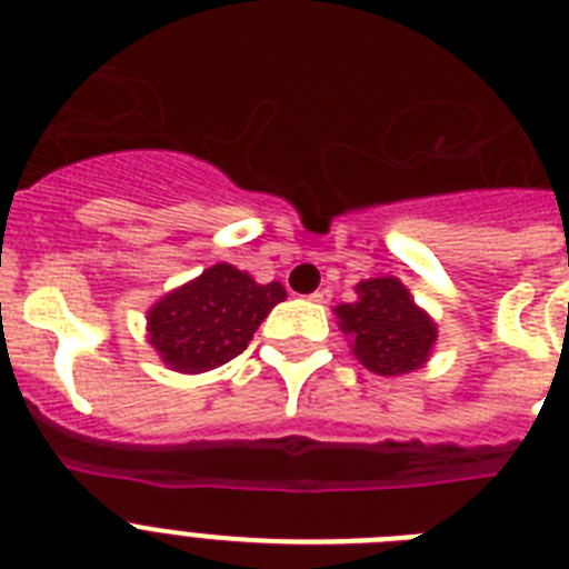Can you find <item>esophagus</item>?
<instances>
[{
  "mask_svg": "<svg viewBox=\"0 0 569 569\" xmlns=\"http://www.w3.org/2000/svg\"><path fill=\"white\" fill-rule=\"evenodd\" d=\"M310 299L319 301V305H325V301H330V290L328 288H319L316 293H310Z\"/></svg>",
  "mask_w": 569,
  "mask_h": 569,
  "instance_id": "1",
  "label": "esophagus"
}]
</instances>
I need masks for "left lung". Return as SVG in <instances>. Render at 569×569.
<instances>
[{"label":"left lung","instance_id":"8db88e82","mask_svg":"<svg viewBox=\"0 0 569 569\" xmlns=\"http://www.w3.org/2000/svg\"><path fill=\"white\" fill-rule=\"evenodd\" d=\"M359 301L339 305L336 316L345 333L353 336V353L379 376L410 373L433 350L436 325L427 319L393 276L361 281Z\"/></svg>","mask_w":569,"mask_h":569}]
</instances>
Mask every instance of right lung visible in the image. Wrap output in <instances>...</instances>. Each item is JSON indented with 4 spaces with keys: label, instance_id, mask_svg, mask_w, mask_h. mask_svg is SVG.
<instances>
[{
    "label": "right lung",
    "instance_id": "add662e5",
    "mask_svg": "<svg viewBox=\"0 0 569 569\" xmlns=\"http://www.w3.org/2000/svg\"><path fill=\"white\" fill-rule=\"evenodd\" d=\"M284 296L279 281L256 284L248 273L216 264L150 308V345L173 370L204 373L236 359Z\"/></svg>",
    "mask_w": 569,
    "mask_h": 569
}]
</instances>
